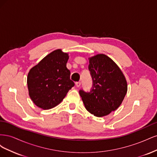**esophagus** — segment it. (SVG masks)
Returning <instances> with one entry per match:
<instances>
[{"label":"esophagus","instance_id":"34e87169","mask_svg":"<svg viewBox=\"0 0 157 157\" xmlns=\"http://www.w3.org/2000/svg\"><path fill=\"white\" fill-rule=\"evenodd\" d=\"M80 84H81V83H80V82H75V85H76V86L77 87H80Z\"/></svg>","mask_w":157,"mask_h":157}]
</instances>
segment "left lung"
I'll use <instances>...</instances> for the list:
<instances>
[{"mask_svg": "<svg viewBox=\"0 0 157 157\" xmlns=\"http://www.w3.org/2000/svg\"><path fill=\"white\" fill-rule=\"evenodd\" d=\"M89 63L92 86L89 92L80 90L79 94L87 111L101 117L121 105L127 92V82L119 67L106 55L95 56Z\"/></svg>", "mask_w": 157, "mask_h": 157, "instance_id": "obj_1", "label": "left lung"}]
</instances>
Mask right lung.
Segmentation results:
<instances>
[{
	"label": "right lung",
	"instance_id": "obj_1",
	"mask_svg": "<svg viewBox=\"0 0 157 157\" xmlns=\"http://www.w3.org/2000/svg\"><path fill=\"white\" fill-rule=\"evenodd\" d=\"M68 54L56 50L46 56L29 71L27 86L31 99L43 109L58 105L75 86L66 67Z\"/></svg>",
	"mask_w": 157,
	"mask_h": 157
}]
</instances>
